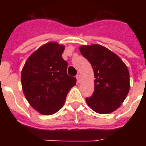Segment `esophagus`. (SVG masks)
Returning a JSON list of instances; mask_svg holds the SVG:
<instances>
[{
  "label": "esophagus",
  "mask_w": 146,
  "mask_h": 146,
  "mask_svg": "<svg viewBox=\"0 0 146 146\" xmlns=\"http://www.w3.org/2000/svg\"><path fill=\"white\" fill-rule=\"evenodd\" d=\"M76 80H77V82H80V81H81V78H80V74H77V75H76Z\"/></svg>",
  "instance_id": "obj_1"
}]
</instances>
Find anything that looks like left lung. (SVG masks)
<instances>
[{"label": "left lung", "instance_id": "obj_1", "mask_svg": "<svg viewBox=\"0 0 146 146\" xmlns=\"http://www.w3.org/2000/svg\"><path fill=\"white\" fill-rule=\"evenodd\" d=\"M82 55L93 68L95 91L86 98L87 104L101 114L113 112L121 105L129 90V74L117 55L100 44L82 45Z\"/></svg>", "mask_w": 146, "mask_h": 146}]
</instances>
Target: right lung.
Instances as JSON below:
<instances>
[{
	"label": "right lung",
	"instance_id": "obj_1",
	"mask_svg": "<svg viewBox=\"0 0 146 146\" xmlns=\"http://www.w3.org/2000/svg\"><path fill=\"white\" fill-rule=\"evenodd\" d=\"M65 47L48 42L33 53L21 73L25 97L33 108L44 115H51L64 105L70 89L76 82L66 73L67 62L62 54Z\"/></svg>",
	"mask_w": 146,
	"mask_h": 146
}]
</instances>
